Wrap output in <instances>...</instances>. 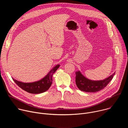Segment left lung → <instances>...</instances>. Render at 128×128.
<instances>
[{
  "mask_svg": "<svg viewBox=\"0 0 128 128\" xmlns=\"http://www.w3.org/2000/svg\"><path fill=\"white\" fill-rule=\"evenodd\" d=\"M76 82L78 88L86 92H96L104 88L113 78L115 72L108 78L101 80H92L84 77L80 71L76 72Z\"/></svg>",
  "mask_w": 128,
  "mask_h": 128,
  "instance_id": "8db88e82",
  "label": "left lung"
}]
</instances>
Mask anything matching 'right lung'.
<instances>
[{
  "instance_id": "obj_1",
  "label": "right lung",
  "mask_w": 128,
  "mask_h": 128,
  "mask_svg": "<svg viewBox=\"0 0 128 128\" xmlns=\"http://www.w3.org/2000/svg\"><path fill=\"white\" fill-rule=\"evenodd\" d=\"M59 67V64L57 65L52 68L44 78L40 80L33 82H23L16 80L13 78L12 80L18 86L29 93H42L48 90L50 88L52 82V76Z\"/></svg>"
}]
</instances>
